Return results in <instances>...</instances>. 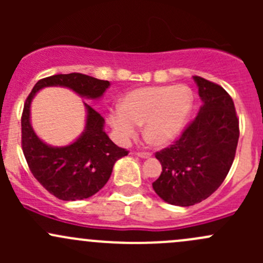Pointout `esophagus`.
Returning <instances> with one entry per match:
<instances>
[{
	"label": "esophagus",
	"mask_w": 263,
	"mask_h": 263,
	"mask_svg": "<svg viewBox=\"0 0 263 263\" xmlns=\"http://www.w3.org/2000/svg\"><path fill=\"white\" fill-rule=\"evenodd\" d=\"M137 156H139V158H142V159H147V158H151V154L150 153H137Z\"/></svg>",
	"instance_id": "esophagus-1"
}]
</instances>
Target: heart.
<instances>
[{"mask_svg":"<svg viewBox=\"0 0 263 263\" xmlns=\"http://www.w3.org/2000/svg\"><path fill=\"white\" fill-rule=\"evenodd\" d=\"M193 94L183 85L145 86L131 90L108 116L117 142L127 144L142 124V134L154 146H166L179 137L192 113Z\"/></svg>","mask_w":263,"mask_h":263,"instance_id":"obj_1","label":"heart"}]
</instances>
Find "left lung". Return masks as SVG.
<instances>
[{
	"mask_svg": "<svg viewBox=\"0 0 263 263\" xmlns=\"http://www.w3.org/2000/svg\"><path fill=\"white\" fill-rule=\"evenodd\" d=\"M202 100L198 115L172 145L156 153L160 177L156 195L174 206L206 200L229 173L239 139V121L230 95L220 85L193 76Z\"/></svg>",
	"mask_w": 263,
	"mask_h": 263,
	"instance_id": "obj_1",
	"label": "left lung"
}]
</instances>
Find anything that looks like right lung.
I'll list each match as a JSON object with an SVG mask.
<instances>
[{"mask_svg": "<svg viewBox=\"0 0 263 263\" xmlns=\"http://www.w3.org/2000/svg\"><path fill=\"white\" fill-rule=\"evenodd\" d=\"M109 85V81L82 73H61L39 80L26 99L21 117L24 155L36 181L60 200L91 197L104 187L116 161L128 151L109 139L104 131V118L85 102L86 119L80 136L66 146L48 145L39 139L31 126V102L39 90L49 86L67 87L85 99L99 100Z\"/></svg>", "mask_w": 263, "mask_h": 263, "instance_id": "right-lung-1", "label": "right lung"}]
</instances>
